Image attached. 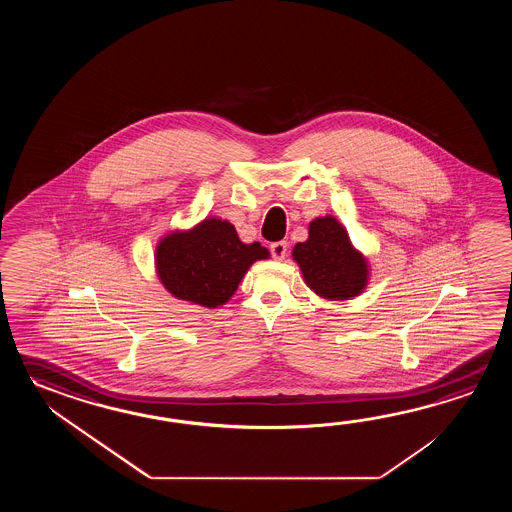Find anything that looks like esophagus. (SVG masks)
Masks as SVG:
<instances>
[{"label":"esophagus","mask_w":512,"mask_h":512,"mask_svg":"<svg viewBox=\"0 0 512 512\" xmlns=\"http://www.w3.org/2000/svg\"><path fill=\"white\" fill-rule=\"evenodd\" d=\"M269 251H271L274 260H283L285 254H287V241H274V243H271Z\"/></svg>","instance_id":"34e87169"}]
</instances>
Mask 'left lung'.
I'll use <instances>...</instances> for the list:
<instances>
[{
    "label": "left lung",
    "mask_w": 512,
    "mask_h": 512,
    "mask_svg": "<svg viewBox=\"0 0 512 512\" xmlns=\"http://www.w3.org/2000/svg\"><path fill=\"white\" fill-rule=\"evenodd\" d=\"M293 256L307 285L324 298L348 300L366 285V261L351 247L348 232L331 216L309 225V240L298 243Z\"/></svg>",
    "instance_id": "8db88e82"
}]
</instances>
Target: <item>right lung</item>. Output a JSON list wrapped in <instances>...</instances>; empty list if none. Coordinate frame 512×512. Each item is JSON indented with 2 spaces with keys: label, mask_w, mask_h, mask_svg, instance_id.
Listing matches in <instances>:
<instances>
[{
  "label": "right lung",
  "mask_w": 512,
  "mask_h": 512,
  "mask_svg": "<svg viewBox=\"0 0 512 512\" xmlns=\"http://www.w3.org/2000/svg\"><path fill=\"white\" fill-rule=\"evenodd\" d=\"M269 258L258 241L243 243L229 221L205 219L192 232L164 238L157 271L175 298L205 307L225 304L256 260Z\"/></svg>",
  "instance_id": "right-lung-1"
}]
</instances>
